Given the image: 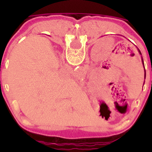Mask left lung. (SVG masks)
<instances>
[{
  "mask_svg": "<svg viewBox=\"0 0 152 152\" xmlns=\"http://www.w3.org/2000/svg\"><path fill=\"white\" fill-rule=\"evenodd\" d=\"M137 50H138V53H140L141 55H142V53H141V51L139 50H138V49H137ZM142 65H143V66H144V63H143V59H142ZM144 70H145V67H144ZM145 78H146V70H145ZM144 83H145V80H144ZM144 85V84H143ZM142 87H143V86H142Z\"/></svg>",
  "mask_w": 152,
  "mask_h": 152,
  "instance_id": "obj_1",
  "label": "left lung"
}]
</instances>
